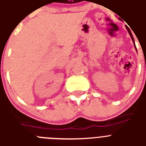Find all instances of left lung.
Listing matches in <instances>:
<instances>
[{
  "mask_svg": "<svg viewBox=\"0 0 146 146\" xmlns=\"http://www.w3.org/2000/svg\"><path fill=\"white\" fill-rule=\"evenodd\" d=\"M126 29H127V31H128L129 34H130V36H131V39H132V40H133V43H134V44H135V41H134V39H133V35H132L131 32H130V29H129V28H128V27H127V26H126ZM135 49H136V47H135Z\"/></svg>",
  "mask_w": 146,
  "mask_h": 146,
  "instance_id": "8db88e82",
  "label": "left lung"
}]
</instances>
